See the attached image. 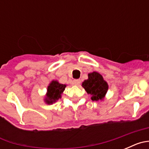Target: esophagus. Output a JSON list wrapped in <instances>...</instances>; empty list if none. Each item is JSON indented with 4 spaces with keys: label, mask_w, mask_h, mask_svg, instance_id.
I'll return each instance as SVG.
<instances>
[{
    "label": "esophagus",
    "mask_w": 149,
    "mask_h": 149,
    "mask_svg": "<svg viewBox=\"0 0 149 149\" xmlns=\"http://www.w3.org/2000/svg\"><path fill=\"white\" fill-rule=\"evenodd\" d=\"M73 82L75 85H79V84H81V80L80 79H76V80H74Z\"/></svg>",
    "instance_id": "34e87169"
}]
</instances>
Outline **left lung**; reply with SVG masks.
Masks as SVG:
<instances>
[{
	"label": "left lung",
	"instance_id": "8db88e82",
	"mask_svg": "<svg viewBox=\"0 0 149 149\" xmlns=\"http://www.w3.org/2000/svg\"><path fill=\"white\" fill-rule=\"evenodd\" d=\"M82 86L88 94L92 95L93 101L103 99L108 89V85L104 81L102 76L98 72H93L88 74V80L84 81Z\"/></svg>",
	"mask_w": 149,
	"mask_h": 149
}]
</instances>
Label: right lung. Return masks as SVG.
<instances>
[{
    "mask_svg": "<svg viewBox=\"0 0 149 149\" xmlns=\"http://www.w3.org/2000/svg\"><path fill=\"white\" fill-rule=\"evenodd\" d=\"M65 84H60L57 81H53L50 84L48 87V93L45 101L46 103L50 104H53L56 101L61 98V94L65 90Z\"/></svg>",
    "mask_w": 149,
    "mask_h": 149,
    "instance_id": "1",
    "label": "right lung"
}]
</instances>
